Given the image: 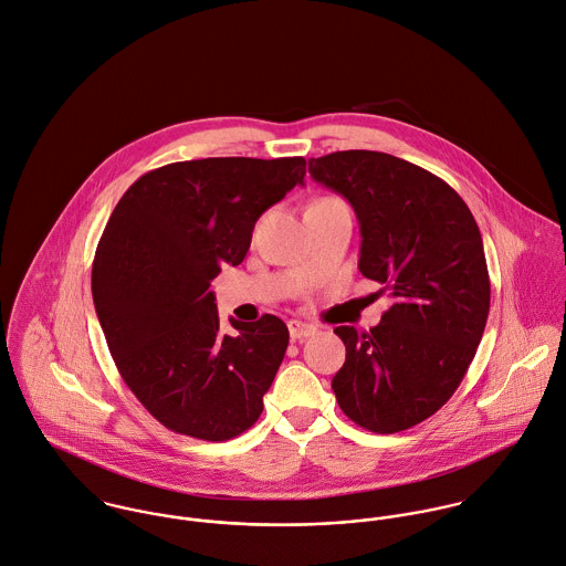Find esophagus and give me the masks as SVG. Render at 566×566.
Wrapping results in <instances>:
<instances>
[{
    "label": "esophagus",
    "mask_w": 566,
    "mask_h": 566,
    "mask_svg": "<svg viewBox=\"0 0 566 566\" xmlns=\"http://www.w3.org/2000/svg\"><path fill=\"white\" fill-rule=\"evenodd\" d=\"M287 329H290L292 340H303V338L316 334V327L310 325V323H303V321H290V323H287Z\"/></svg>",
    "instance_id": "34e87169"
}]
</instances>
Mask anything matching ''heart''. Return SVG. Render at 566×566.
I'll return each instance as SVG.
<instances>
[{"label":"heart","instance_id":"obj_1","mask_svg":"<svg viewBox=\"0 0 566 566\" xmlns=\"http://www.w3.org/2000/svg\"><path fill=\"white\" fill-rule=\"evenodd\" d=\"M332 203H345V201L338 197H332V195H325V197H318L316 201H312V206H332Z\"/></svg>","mask_w":566,"mask_h":566}]
</instances>
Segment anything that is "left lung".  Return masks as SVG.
<instances>
[{
	"label": "left lung",
	"instance_id": "8db88e82",
	"mask_svg": "<svg viewBox=\"0 0 566 566\" xmlns=\"http://www.w3.org/2000/svg\"><path fill=\"white\" fill-rule=\"evenodd\" d=\"M310 174L354 206L358 268L392 298L369 332L334 329L347 347L336 399L371 432L412 428L452 397L483 338L490 274L479 226L450 185L388 154L336 151L312 158Z\"/></svg>",
	"mask_w": 566,
	"mask_h": 566
}]
</instances>
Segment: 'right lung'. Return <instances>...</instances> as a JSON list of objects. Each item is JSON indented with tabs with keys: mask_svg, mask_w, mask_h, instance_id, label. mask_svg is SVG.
Segmentation results:
<instances>
[{
	"mask_svg": "<svg viewBox=\"0 0 566 566\" xmlns=\"http://www.w3.org/2000/svg\"><path fill=\"white\" fill-rule=\"evenodd\" d=\"M305 165L174 163L116 203L92 265L94 307L118 374L165 428L228 441L259 419L290 332L263 314L223 334L210 281L243 261L256 219L303 185Z\"/></svg>",
	"mask_w": 566,
	"mask_h": 566,
	"instance_id": "obj_1",
	"label": "right lung"
}]
</instances>
